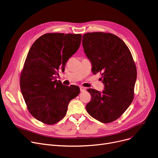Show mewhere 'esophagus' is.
Listing matches in <instances>:
<instances>
[{
	"label": "esophagus",
	"mask_w": 158,
	"mask_h": 158,
	"mask_svg": "<svg viewBox=\"0 0 158 158\" xmlns=\"http://www.w3.org/2000/svg\"><path fill=\"white\" fill-rule=\"evenodd\" d=\"M80 92H83V91H85L86 90V89L85 87H80Z\"/></svg>",
	"instance_id": "obj_1"
}]
</instances>
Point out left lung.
<instances>
[{"label": "left lung", "mask_w": 158, "mask_h": 158, "mask_svg": "<svg viewBox=\"0 0 158 158\" xmlns=\"http://www.w3.org/2000/svg\"><path fill=\"white\" fill-rule=\"evenodd\" d=\"M84 52L92 63V71L100 73L105 90L89 89L92 99L88 114L103 123L118 118L132 103L136 68L131 53L118 36L102 32L83 35Z\"/></svg>", "instance_id": "8db88e82"}]
</instances>
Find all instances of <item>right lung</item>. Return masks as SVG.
<instances>
[{
  "label": "right lung",
  "mask_w": 158,
  "mask_h": 158,
  "mask_svg": "<svg viewBox=\"0 0 158 158\" xmlns=\"http://www.w3.org/2000/svg\"><path fill=\"white\" fill-rule=\"evenodd\" d=\"M80 34L47 33L32 44L20 74L22 94L29 113L44 124L58 123L66 114L69 101L80 93L78 86L55 80L68 60L79 48Z\"/></svg>",
  "instance_id": "obj_1"
}]
</instances>
